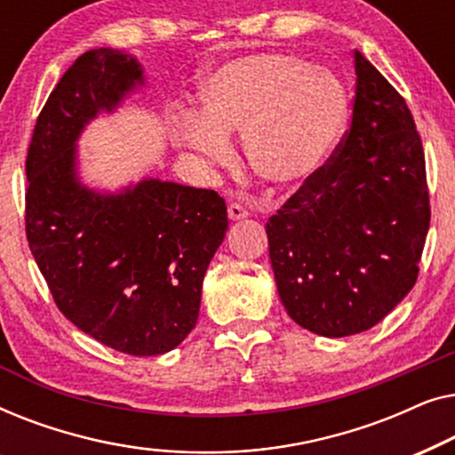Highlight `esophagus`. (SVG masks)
Here are the masks:
<instances>
[{
    "mask_svg": "<svg viewBox=\"0 0 455 455\" xmlns=\"http://www.w3.org/2000/svg\"><path fill=\"white\" fill-rule=\"evenodd\" d=\"M228 215H229V220H232V221H238V220H244V217H248V211L242 207L240 203H229Z\"/></svg>",
    "mask_w": 455,
    "mask_h": 455,
    "instance_id": "obj_1",
    "label": "esophagus"
}]
</instances>
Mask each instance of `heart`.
Here are the masks:
<instances>
[{
    "mask_svg": "<svg viewBox=\"0 0 455 455\" xmlns=\"http://www.w3.org/2000/svg\"><path fill=\"white\" fill-rule=\"evenodd\" d=\"M198 114H182L176 140L213 164L229 157L228 136L244 130L259 178L294 188L315 176L344 134L347 95L325 68L288 52L240 55L198 84Z\"/></svg>",
    "mask_w": 455,
    "mask_h": 455,
    "instance_id": "obj_1",
    "label": "heart"
}]
</instances>
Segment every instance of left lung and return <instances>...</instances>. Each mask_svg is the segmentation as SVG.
I'll list each match as a JSON object with an SVG mask.
<instances>
[{
	"label": "left lung",
	"mask_w": 455,
	"mask_h": 455,
	"mask_svg": "<svg viewBox=\"0 0 455 455\" xmlns=\"http://www.w3.org/2000/svg\"><path fill=\"white\" fill-rule=\"evenodd\" d=\"M354 68L350 128L267 221L285 310L325 338L363 333L402 302L431 221L425 151L406 101L360 52Z\"/></svg>",
	"instance_id": "obj_1"
}]
</instances>
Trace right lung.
Here are the masks:
<instances>
[{
    "instance_id": "add662e5",
    "label": "right lung",
    "mask_w": 455,
    "mask_h": 455,
    "mask_svg": "<svg viewBox=\"0 0 455 455\" xmlns=\"http://www.w3.org/2000/svg\"><path fill=\"white\" fill-rule=\"evenodd\" d=\"M139 64L91 49L68 68L36 117L27 153V240L53 302L117 352L155 356L196 325L203 277L228 229L215 190L145 180L117 196L76 182L84 124L139 83Z\"/></svg>"
}]
</instances>
